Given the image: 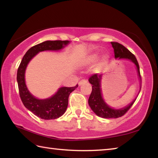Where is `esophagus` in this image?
<instances>
[{
	"label": "esophagus",
	"mask_w": 158,
	"mask_h": 158,
	"mask_svg": "<svg viewBox=\"0 0 158 158\" xmlns=\"http://www.w3.org/2000/svg\"><path fill=\"white\" fill-rule=\"evenodd\" d=\"M87 82V81H85V80H81V81H80L79 82V85L80 86V85H83V84H85V83Z\"/></svg>",
	"instance_id": "1"
}]
</instances>
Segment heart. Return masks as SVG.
I'll return each instance as SVG.
<instances>
[{"mask_svg":"<svg viewBox=\"0 0 158 158\" xmlns=\"http://www.w3.org/2000/svg\"><path fill=\"white\" fill-rule=\"evenodd\" d=\"M99 56H100L99 52H93L90 53V54L84 58V59L82 60V63L84 65H90L94 63L96 60H98L95 65H93V72L95 73H100L104 68L107 65L109 62V56L106 54H104L98 59Z\"/></svg>","mask_w":158,"mask_h":158,"instance_id":"1","label":"heart"}]
</instances>
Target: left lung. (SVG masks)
I'll return each instance as SVG.
<instances>
[{
    "instance_id": "8db88e82",
    "label": "left lung",
    "mask_w": 158,
    "mask_h": 158,
    "mask_svg": "<svg viewBox=\"0 0 158 158\" xmlns=\"http://www.w3.org/2000/svg\"><path fill=\"white\" fill-rule=\"evenodd\" d=\"M112 47L114 52V57L116 59H123L128 60L135 64L137 69L138 78L141 83V76L139 72V66L137 60V58L131 53L129 50L126 49L123 45L118 43V42H111ZM102 74H95L91 76L89 79V81L92 85V92L89 99V105L93 111L98 116L103 118H117L126 113L129 110V109L132 106L135 102L137 97L132 102L125 106V107L115 109L109 106L106 102L105 99L103 98L102 93ZM141 85V84H140ZM141 90L140 89L139 93ZM137 95V96H138Z\"/></svg>"
}]
</instances>
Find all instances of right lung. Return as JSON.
Returning a JSON list of instances; mask_svg holds the SVG:
<instances>
[{"instance_id":"obj_1","label":"right lung","mask_w":158,"mask_h":158,"mask_svg":"<svg viewBox=\"0 0 158 158\" xmlns=\"http://www.w3.org/2000/svg\"><path fill=\"white\" fill-rule=\"evenodd\" d=\"M69 43L70 41L68 40H47L32 47L23 56L18 68L17 80L21 101L28 110L42 119H56L63 116L68 107L69 95L77 89L78 85L74 87H60L51 97L39 99L29 91L26 85V68L29 62L37 53L44 51H60Z\"/></svg>"}]
</instances>
